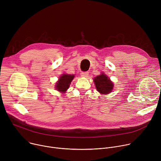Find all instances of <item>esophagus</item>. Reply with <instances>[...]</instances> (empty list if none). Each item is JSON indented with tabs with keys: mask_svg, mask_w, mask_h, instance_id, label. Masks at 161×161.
Returning <instances> with one entry per match:
<instances>
[{
	"mask_svg": "<svg viewBox=\"0 0 161 161\" xmlns=\"http://www.w3.org/2000/svg\"><path fill=\"white\" fill-rule=\"evenodd\" d=\"M80 75L81 77H84V78H86L88 76V72H81L80 73Z\"/></svg>",
	"mask_w": 161,
	"mask_h": 161,
	"instance_id": "1",
	"label": "esophagus"
}]
</instances>
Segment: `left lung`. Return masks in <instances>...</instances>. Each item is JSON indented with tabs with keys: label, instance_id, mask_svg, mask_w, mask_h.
Listing matches in <instances>:
<instances>
[{
	"label": "left lung",
	"instance_id": "8db88e82",
	"mask_svg": "<svg viewBox=\"0 0 161 161\" xmlns=\"http://www.w3.org/2000/svg\"><path fill=\"white\" fill-rule=\"evenodd\" d=\"M94 81L96 89L99 93L102 94H108L112 92L114 85L109 77L104 73L94 78Z\"/></svg>",
	"mask_w": 161,
	"mask_h": 161
}]
</instances>
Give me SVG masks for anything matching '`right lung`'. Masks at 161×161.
<instances>
[{"mask_svg":"<svg viewBox=\"0 0 161 161\" xmlns=\"http://www.w3.org/2000/svg\"><path fill=\"white\" fill-rule=\"evenodd\" d=\"M75 75L63 74L58 79L55 85V88L60 92L65 93L69 87V85L73 80Z\"/></svg>","mask_w":161,"mask_h":161,"instance_id":"1","label":"right lung"}]
</instances>
